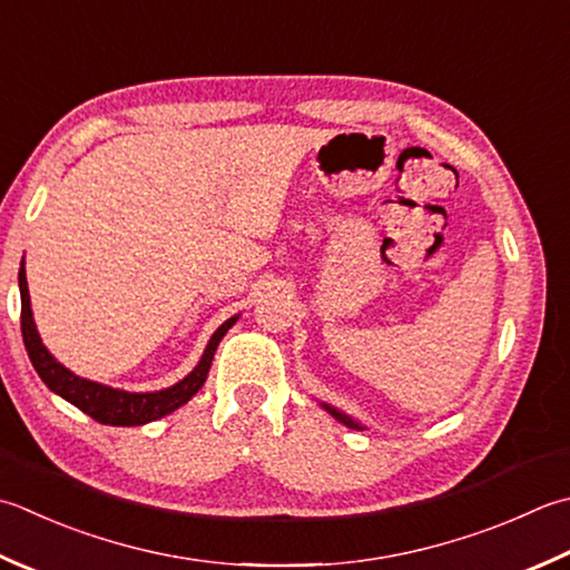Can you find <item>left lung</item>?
Wrapping results in <instances>:
<instances>
[{
  "label": "left lung",
  "mask_w": 570,
  "mask_h": 570,
  "mask_svg": "<svg viewBox=\"0 0 570 570\" xmlns=\"http://www.w3.org/2000/svg\"><path fill=\"white\" fill-rule=\"evenodd\" d=\"M323 407H326V410L331 412V415H333V417H336V420H341V422H343V425H348V428H358V425H355V422H353L351 417H345V415H343V412H338L336 407H328V405H323Z\"/></svg>",
  "instance_id": "1"
}]
</instances>
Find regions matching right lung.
Returning a JSON list of instances; mask_svg holds the SVG:
<instances>
[{
    "mask_svg": "<svg viewBox=\"0 0 570 570\" xmlns=\"http://www.w3.org/2000/svg\"><path fill=\"white\" fill-rule=\"evenodd\" d=\"M19 292H21V338H24L33 371L39 373V377L47 383L49 390H53V393L61 395L63 400H69L71 405L86 412L88 417H94L96 422H100V425H116V428L145 425V422L170 415L173 410L185 405L187 400L205 385L217 345L222 336H225V333L234 326V321H237V316H234L222 323V326L215 331V336L209 338L203 361H199V365L185 377V381L167 390H160V393H126V390H114L91 381H83V377L73 375L69 367H63L59 361H53V355L43 348L37 326H33V318H31L24 264L19 266Z\"/></svg>",
    "mask_w": 570,
    "mask_h": 570,
    "instance_id": "add662e5",
    "label": "right lung"
}]
</instances>
